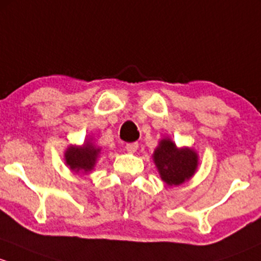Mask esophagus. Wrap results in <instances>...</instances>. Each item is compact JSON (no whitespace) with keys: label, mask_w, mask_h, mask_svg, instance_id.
<instances>
[{"label":"esophagus","mask_w":261,"mask_h":261,"mask_svg":"<svg viewBox=\"0 0 261 261\" xmlns=\"http://www.w3.org/2000/svg\"><path fill=\"white\" fill-rule=\"evenodd\" d=\"M125 149H127V152H129V153L137 152V149H138V143H137V142H133V143H128L127 146H125Z\"/></svg>","instance_id":"34e87169"}]
</instances>
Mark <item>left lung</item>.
I'll list each match as a JSON object with an SVG mask.
<instances>
[{
  "label": "left lung",
  "instance_id": "left-lung-1",
  "mask_svg": "<svg viewBox=\"0 0 261 261\" xmlns=\"http://www.w3.org/2000/svg\"><path fill=\"white\" fill-rule=\"evenodd\" d=\"M161 179L167 186H179L192 178L198 168V154L190 147H177L170 138L165 137L158 142L152 154Z\"/></svg>",
  "mask_w": 261,
  "mask_h": 261
}]
</instances>
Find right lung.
<instances>
[{
	"mask_svg": "<svg viewBox=\"0 0 261 261\" xmlns=\"http://www.w3.org/2000/svg\"><path fill=\"white\" fill-rule=\"evenodd\" d=\"M100 153V147L95 146L93 138L89 137V139H85L84 143L80 146L70 144L64 152V161L65 165L75 173L88 174L95 167Z\"/></svg>",
	"mask_w": 261,
	"mask_h": 261,
	"instance_id": "1",
	"label": "right lung"
}]
</instances>
